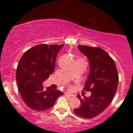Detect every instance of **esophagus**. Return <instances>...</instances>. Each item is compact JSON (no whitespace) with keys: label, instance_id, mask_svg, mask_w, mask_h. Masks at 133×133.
Segmentation results:
<instances>
[{"label":"esophagus","instance_id":"obj_1","mask_svg":"<svg viewBox=\"0 0 133 133\" xmlns=\"http://www.w3.org/2000/svg\"><path fill=\"white\" fill-rule=\"evenodd\" d=\"M65 95H66L67 96H68V97H71V96H74L73 94L70 93V92H65Z\"/></svg>","mask_w":133,"mask_h":133}]
</instances>
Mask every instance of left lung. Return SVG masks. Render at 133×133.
Here are the masks:
<instances>
[{"label":"left lung","mask_w":133,"mask_h":133,"mask_svg":"<svg viewBox=\"0 0 133 133\" xmlns=\"http://www.w3.org/2000/svg\"><path fill=\"white\" fill-rule=\"evenodd\" d=\"M78 48L89 59L90 73L84 91L91 92L89 97L78 98L80 108L74 112L85 118H92L102 112L113 99L118 83V74L113 59L100 48L78 45Z\"/></svg>","instance_id":"8db88e82"}]
</instances>
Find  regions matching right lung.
<instances>
[{"instance_id": "right-lung-1", "label": "right lung", "mask_w": 133, "mask_h": 133, "mask_svg": "<svg viewBox=\"0 0 133 133\" xmlns=\"http://www.w3.org/2000/svg\"><path fill=\"white\" fill-rule=\"evenodd\" d=\"M62 45L40 44L25 51L20 59L16 73L18 90L25 104L35 111L50 109L62 92L42 83L54 71L57 55Z\"/></svg>"}]
</instances>
